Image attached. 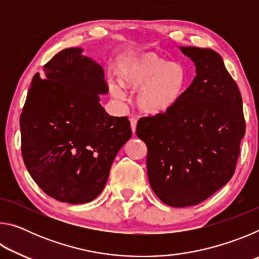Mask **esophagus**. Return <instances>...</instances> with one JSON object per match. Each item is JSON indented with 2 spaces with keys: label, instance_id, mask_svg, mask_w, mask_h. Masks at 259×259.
Returning <instances> with one entry per match:
<instances>
[{
  "label": "esophagus",
  "instance_id": "esophagus-1",
  "mask_svg": "<svg viewBox=\"0 0 259 259\" xmlns=\"http://www.w3.org/2000/svg\"><path fill=\"white\" fill-rule=\"evenodd\" d=\"M130 125H131V130H133V133H136V126H137V119L136 117H131L130 119Z\"/></svg>",
  "mask_w": 259,
  "mask_h": 259
}]
</instances>
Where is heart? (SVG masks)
I'll list each match as a JSON object with an SVG mask.
<instances>
[{
	"mask_svg": "<svg viewBox=\"0 0 259 259\" xmlns=\"http://www.w3.org/2000/svg\"><path fill=\"white\" fill-rule=\"evenodd\" d=\"M120 83L125 89L137 91L140 111L160 115L171 111L182 99L187 85V72L178 61H169L153 52L131 59L120 72ZM114 98L123 100L120 87L111 84Z\"/></svg>",
	"mask_w": 259,
	"mask_h": 259,
	"instance_id": "1",
	"label": "heart"
}]
</instances>
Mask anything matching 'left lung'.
<instances>
[{
    "label": "left lung",
    "instance_id": "left-lung-1",
    "mask_svg": "<svg viewBox=\"0 0 259 259\" xmlns=\"http://www.w3.org/2000/svg\"><path fill=\"white\" fill-rule=\"evenodd\" d=\"M196 75L171 111L139 119L153 192L170 207L202 202L230 182L245 133L242 98L222 57L181 47Z\"/></svg>",
    "mask_w": 259,
    "mask_h": 259
}]
</instances>
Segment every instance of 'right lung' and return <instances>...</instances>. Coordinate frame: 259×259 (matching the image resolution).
Listing matches in <instances>:
<instances>
[{"label":"right lung","instance_id":"add662e5","mask_svg":"<svg viewBox=\"0 0 259 259\" xmlns=\"http://www.w3.org/2000/svg\"><path fill=\"white\" fill-rule=\"evenodd\" d=\"M81 48L58 52L32 80L20 116L21 154L34 182L71 204L104 190L117 152L130 139L126 116H111L99 103L108 87L104 71Z\"/></svg>","mask_w":259,"mask_h":259}]
</instances>
